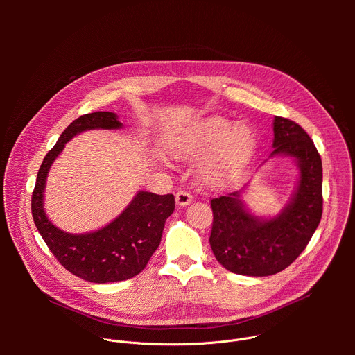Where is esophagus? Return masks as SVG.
Wrapping results in <instances>:
<instances>
[{"label":"esophagus","instance_id":"obj_1","mask_svg":"<svg viewBox=\"0 0 355 355\" xmlns=\"http://www.w3.org/2000/svg\"><path fill=\"white\" fill-rule=\"evenodd\" d=\"M175 202L178 207H187L192 202V195L187 191H178L175 193Z\"/></svg>","mask_w":355,"mask_h":355}]
</instances>
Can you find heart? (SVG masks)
<instances>
[{
	"label": "heart",
	"instance_id": "b5f03b06",
	"mask_svg": "<svg viewBox=\"0 0 355 355\" xmlns=\"http://www.w3.org/2000/svg\"><path fill=\"white\" fill-rule=\"evenodd\" d=\"M254 148L256 135L248 125H234L220 116H209L173 130L163 141L164 153L174 160L182 162L209 153L200 164L199 175L212 188H222L236 181Z\"/></svg>",
	"mask_w": 355,
	"mask_h": 355
}]
</instances>
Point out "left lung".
<instances>
[{
	"label": "left lung",
	"instance_id": "obj_1",
	"mask_svg": "<svg viewBox=\"0 0 355 355\" xmlns=\"http://www.w3.org/2000/svg\"><path fill=\"white\" fill-rule=\"evenodd\" d=\"M270 159H293L299 168L296 188L281 212L272 218L251 214L243 189L211 200L214 225L209 237L216 260L230 272L268 277L291 266L306 248L318 229L322 211V159L297 123L275 116Z\"/></svg>",
	"mask_w": 355,
	"mask_h": 355
}]
</instances>
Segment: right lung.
<instances>
[{"label": "right lung", "mask_w": 355, "mask_h": 355, "mask_svg": "<svg viewBox=\"0 0 355 355\" xmlns=\"http://www.w3.org/2000/svg\"><path fill=\"white\" fill-rule=\"evenodd\" d=\"M122 128L123 123L114 112H92L73 121L46 155L32 193L33 222L49 250L67 271L95 284L125 281L144 270L162 241L167 218L174 212V195L137 191L111 223L95 232L76 234L49 220L44 211V187L50 167L74 136L85 130Z\"/></svg>", "instance_id": "add662e5"}]
</instances>
